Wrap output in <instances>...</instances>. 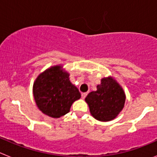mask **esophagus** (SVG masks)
I'll return each instance as SVG.
<instances>
[{
    "mask_svg": "<svg viewBox=\"0 0 157 157\" xmlns=\"http://www.w3.org/2000/svg\"><path fill=\"white\" fill-rule=\"evenodd\" d=\"M86 95H87L86 93H82V99H85Z\"/></svg>",
    "mask_w": 157,
    "mask_h": 157,
    "instance_id": "1",
    "label": "esophagus"
}]
</instances>
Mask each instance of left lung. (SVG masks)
<instances>
[{"label": "left lung", "instance_id": "8db88e82", "mask_svg": "<svg viewBox=\"0 0 157 157\" xmlns=\"http://www.w3.org/2000/svg\"><path fill=\"white\" fill-rule=\"evenodd\" d=\"M85 101L94 119L108 122L114 120L123 110L126 94L120 83L112 76H109L101 78L97 90L90 93Z\"/></svg>", "mask_w": 157, "mask_h": 157}]
</instances>
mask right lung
<instances>
[{
    "mask_svg": "<svg viewBox=\"0 0 157 157\" xmlns=\"http://www.w3.org/2000/svg\"><path fill=\"white\" fill-rule=\"evenodd\" d=\"M69 76L62 64L50 67L37 76L33 85V95L42 113L52 118L61 117L68 113L72 104L81 98Z\"/></svg>",
    "mask_w": 157,
    "mask_h": 157,
    "instance_id": "add662e5",
    "label": "right lung"
}]
</instances>
